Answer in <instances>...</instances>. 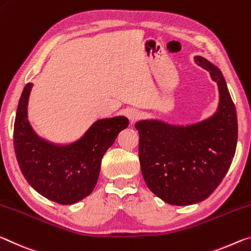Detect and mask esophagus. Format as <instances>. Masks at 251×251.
<instances>
[{
    "instance_id": "obj_1",
    "label": "esophagus",
    "mask_w": 251,
    "mask_h": 251,
    "mask_svg": "<svg viewBox=\"0 0 251 251\" xmlns=\"http://www.w3.org/2000/svg\"><path fill=\"white\" fill-rule=\"evenodd\" d=\"M125 114H126V117L128 118L131 122H133V121L137 120V119L139 118V116H140L139 111L135 110V109H126L125 111Z\"/></svg>"
}]
</instances>
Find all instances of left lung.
Instances as JSON below:
<instances>
[{"label":"left lung","instance_id":"obj_1","mask_svg":"<svg viewBox=\"0 0 251 251\" xmlns=\"http://www.w3.org/2000/svg\"><path fill=\"white\" fill-rule=\"evenodd\" d=\"M195 61L210 72L219 91L211 116L188 125L158 119L134 123L139 131V160L148 188L174 206L198 203L223 181L232 162L238 139L235 104L217 65L203 56Z\"/></svg>","mask_w":251,"mask_h":251}]
</instances>
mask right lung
<instances>
[{
	"mask_svg": "<svg viewBox=\"0 0 251 251\" xmlns=\"http://www.w3.org/2000/svg\"><path fill=\"white\" fill-rule=\"evenodd\" d=\"M33 83L23 89L14 122V151L28 184L41 196L61 204H73L93 191L101 160L120 131L129 126L126 117L99 119L76 140L55 143L32 128L27 105Z\"/></svg>",
	"mask_w": 251,
	"mask_h": 251,
	"instance_id": "right-lung-1",
	"label": "right lung"
}]
</instances>
